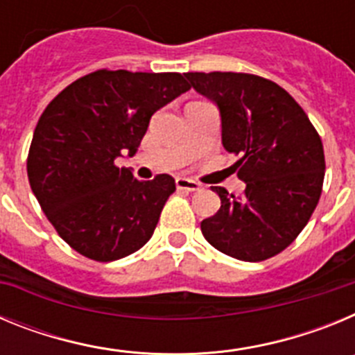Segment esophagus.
<instances>
[{
  "instance_id": "34e87169",
  "label": "esophagus",
  "mask_w": 355,
  "mask_h": 355,
  "mask_svg": "<svg viewBox=\"0 0 355 355\" xmlns=\"http://www.w3.org/2000/svg\"><path fill=\"white\" fill-rule=\"evenodd\" d=\"M175 187L180 190H187V192H197L200 190V184L193 180H187V178H178L175 180Z\"/></svg>"
}]
</instances>
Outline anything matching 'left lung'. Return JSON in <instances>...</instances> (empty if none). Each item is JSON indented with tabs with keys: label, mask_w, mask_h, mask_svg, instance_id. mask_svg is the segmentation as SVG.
Returning <instances> with one entry per match:
<instances>
[{
	"label": "left lung",
	"mask_w": 355,
	"mask_h": 355,
	"mask_svg": "<svg viewBox=\"0 0 355 355\" xmlns=\"http://www.w3.org/2000/svg\"><path fill=\"white\" fill-rule=\"evenodd\" d=\"M216 103L222 144L245 181L240 197L213 187L220 209L200 222L216 250L241 261L283 252L311 218L325 174L322 139L300 105L274 81L245 72H184Z\"/></svg>",
	"instance_id": "left-lung-1"
}]
</instances>
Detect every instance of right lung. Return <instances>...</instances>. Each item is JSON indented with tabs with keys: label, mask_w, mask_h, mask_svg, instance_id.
I'll list each match as a JSON object with an SVG mask.
<instances>
[{
	"label": "right lung",
	"mask_w": 355,
	"mask_h": 355,
	"mask_svg": "<svg viewBox=\"0 0 355 355\" xmlns=\"http://www.w3.org/2000/svg\"><path fill=\"white\" fill-rule=\"evenodd\" d=\"M190 90L180 72L99 69L46 106L28 153V181L62 240L94 261H115L149 241L175 192L168 174L139 181L117 167L133 156L155 112Z\"/></svg>",
	"instance_id": "obj_1"
}]
</instances>
